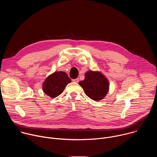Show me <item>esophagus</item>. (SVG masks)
Segmentation results:
<instances>
[{
	"mask_svg": "<svg viewBox=\"0 0 157 157\" xmlns=\"http://www.w3.org/2000/svg\"><path fill=\"white\" fill-rule=\"evenodd\" d=\"M72 81H73V82H79V79H78V78H76V79H73Z\"/></svg>",
	"mask_w": 157,
	"mask_h": 157,
	"instance_id": "34e87169",
	"label": "esophagus"
}]
</instances>
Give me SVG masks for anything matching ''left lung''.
<instances>
[{"instance_id": "obj_1", "label": "left lung", "mask_w": 157, "mask_h": 157, "mask_svg": "<svg viewBox=\"0 0 157 157\" xmlns=\"http://www.w3.org/2000/svg\"><path fill=\"white\" fill-rule=\"evenodd\" d=\"M79 84L85 94L94 101H101L109 91V82L100 72L89 71L85 73V78Z\"/></svg>"}]
</instances>
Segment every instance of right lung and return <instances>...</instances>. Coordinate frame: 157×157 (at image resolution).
Segmentation results:
<instances>
[{"mask_svg": "<svg viewBox=\"0 0 157 157\" xmlns=\"http://www.w3.org/2000/svg\"><path fill=\"white\" fill-rule=\"evenodd\" d=\"M71 79L63 71H56L50 75L43 84L44 93L49 97L55 98L61 94Z\"/></svg>", "mask_w": 157, "mask_h": 157, "instance_id": "add662e5", "label": "right lung"}]
</instances>
